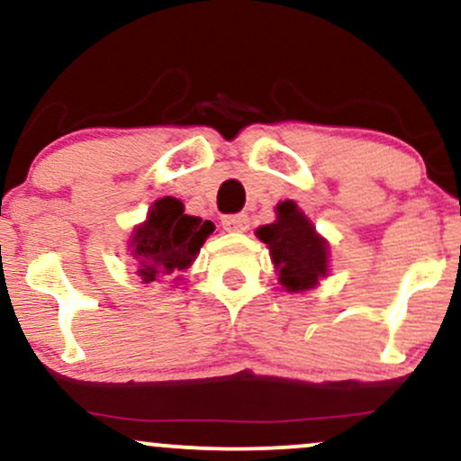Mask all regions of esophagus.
<instances>
[{"instance_id": "esophagus-1", "label": "esophagus", "mask_w": 461, "mask_h": 461, "mask_svg": "<svg viewBox=\"0 0 461 461\" xmlns=\"http://www.w3.org/2000/svg\"><path fill=\"white\" fill-rule=\"evenodd\" d=\"M223 227L227 231H247L249 216L247 214H227L223 216Z\"/></svg>"}]
</instances>
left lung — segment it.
Segmentation results:
<instances>
[{
	"instance_id": "left-lung-1",
	"label": "left lung",
	"mask_w": 461,
	"mask_h": 461,
	"mask_svg": "<svg viewBox=\"0 0 461 461\" xmlns=\"http://www.w3.org/2000/svg\"><path fill=\"white\" fill-rule=\"evenodd\" d=\"M256 236L268 247L279 284L288 293H303L327 277V240L294 201H282L277 221L258 227Z\"/></svg>"
}]
</instances>
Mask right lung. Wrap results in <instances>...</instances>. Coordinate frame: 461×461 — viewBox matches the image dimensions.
<instances>
[{
    "mask_svg": "<svg viewBox=\"0 0 461 461\" xmlns=\"http://www.w3.org/2000/svg\"><path fill=\"white\" fill-rule=\"evenodd\" d=\"M212 231V221L184 214V203L179 199H158L145 223L136 227L130 238L131 256L139 264L136 273L142 284L186 271Z\"/></svg>",
    "mask_w": 461,
    "mask_h": 461,
    "instance_id": "add662e5",
    "label": "right lung"
}]
</instances>
